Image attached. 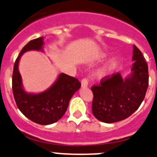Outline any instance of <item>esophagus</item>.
Segmentation results:
<instances>
[{"instance_id": "34e87169", "label": "esophagus", "mask_w": 157, "mask_h": 157, "mask_svg": "<svg viewBox=\"0 0 157 157\" xmlns=\"http://www.w3.org/2000/svg\"><path fill=\"white\" fill-rule=\"evenodd\" d=\"M81 86L83 88H86L88 86V80L86 79H83L81 81Z\"/></svg>"}]
</instances>
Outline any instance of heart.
Instances as JSON below:
<instances>
[{
	"mask_svg": "<svg viewBox=\"0 0 157 157\" xmlns=\"http://www.w3.org/2000/svg\"><path fill=\"white\" fill-rule=\"evenodd\" d=\"M105 56L102 55V56L101 57V58H103ZM111 69H112V67H111L110 65H108V66H105V67H102V68H100L99 70H98L97 72H96V77H97L98 79L105 78V77H107V76L109 75V74L111 71Z\"/></svg>",
	"mask_w": 157,
	"mask_h": 157,
	"instance_id": "heart-1",
	"label": "heart"
}]
</instances>
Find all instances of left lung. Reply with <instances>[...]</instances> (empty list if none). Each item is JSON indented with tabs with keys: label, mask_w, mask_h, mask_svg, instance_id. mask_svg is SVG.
Wrapping results in <instances>:
<instances>
[{
	"label": "left lung",
	"mask_w": 157,
	"mask_h": 157,
	"mask_svg": "<svg viewBox=\"0 0 157 157\" xmlns=\"http://www.w3.org/2000/svg\"><path fill=\"white\" fill-rule=\"evenodd\" d=\"M131 73L123 79L120 74L102 80L91 88L93 114L99 121L114 123L132 115L143 102L148 87V67L141 52L133 46Z\"/></svg>",
	"instance_id": "1"
}]
</instances>
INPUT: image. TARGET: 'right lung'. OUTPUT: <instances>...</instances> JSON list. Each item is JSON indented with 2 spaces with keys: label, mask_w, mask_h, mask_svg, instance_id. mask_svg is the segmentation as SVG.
<instances>
[{
  "label": "right lung",
  "mask_w": 157,
  "mask_h": 157,
  "mask_svg": "<svg viewBox=\"0 0 157 157\" xmlns=\"http://www.w3.org/2000/svg\"><path fill=\"white\" fill-rule=\"evenodd\" d=\"M44 38L40 37L30 41L22 49L14 64L12 89L14 99L20 112L33 122L47 125L62 118L71 97L81 84L77 79L61 73L53 84L45 91L34 93H28L24 90L19 71L20 58L29 51L44 52Z\"/></svg>",
  "instance_id": "add662e5"
}]
</instances>
